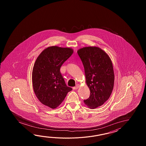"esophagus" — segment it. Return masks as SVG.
<instances>
[{"instance_id":"1","label":"esophagus","mask_w":146,"mask_h":146,"mask_svg":"<svg viewBox=\"0 0 146 146\" xmlns=\"http://www.w3.org/2000/svg\"><path fill=\"white\" fill-rule=\"evenodd\" d=\"M79 87H80V85H79V84H77V85L76 86V87L73 88V89H74V90H76V89H78V88H79Z\"/></svg>"}]
</instances>
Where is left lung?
<instances>
[{
    "instance_id": "8db88e82",
    "label": "left lung",
    "mask_w": 146,
    "mask_h": 146,
    "mask_svg": "<svg viewBox=\"0 0 146 146\" xmlns=\"http://www.w3.org/2000/svg\"><path fill=\"white\" fill-rule=\"evenodd\" d=\"M84 65L86 82L90 96L84 103L91 109L102 106L109 99L114 84L112 60L106 53L96 46L85 47L78 50Z\"/></svg>"
}]
</instances>
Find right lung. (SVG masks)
I'll return each mask as SVG.
<instances>
[{
  "mask_svg": "<svg viewBox=\"0 0 146 146\" xmlns=\"http://www.w3.org/2000/svg\"><path fill=\"white\" fill-rule=\"evenodd\" d=\"M73 53L69 47H48L34 63L32 74L34 93L41 103L51 109L57 108L72 90L66 86L60 68Z\"/></svg>",
  "mask_w": 146,
  "mask_h": 146,
  "instance_id": "1",
  "label": "right lung"
}]
</instances>
